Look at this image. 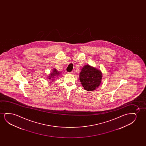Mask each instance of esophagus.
Returning a JSON list of instances; mask_svg holds the SVG:
<instances>
[{
  "label": "esophagus",
  "mask_w": 146,
  "mask_h": 146,
  "mask_svg": "<svg viewBox=\"0 0 146 146\" xmlns=\"http://www.w3.org/2000/svg\"><path fill=\"white\" fill-rule=\"evenodd\" d=\"M70 73L71 74H74V72L73 71H71V72H70Z\"/></svg>",
  "instance_id": "obj_1"
}]
</instances>
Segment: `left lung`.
<instances>
[{
  "instance_id": "1",
  "label": "left lung",
  "mask_w": 146,
  "mask_h": 146,
  "mask_svg": "<svg viewBox=\"0 0 146 146\" xmlns=\"http://www.w3.org/2000/svg\"><path fill=\"white\" fill-rule=\"evenodd\" d=\"M102 73L100 70L90 65H85L79 74V79L85 90L92 91L100 86Z\"/></svg>"
}]
</instances>
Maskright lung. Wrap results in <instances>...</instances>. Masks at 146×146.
Instances as JSON below:
<instances>
[{
    "instance_id": "right-lung-1",
    "label": "right lung",
    "mask_w": 146,
    "mask_h": 146,
    "mask_svg": "<svg viewBox=\"0 0 146 146\" xmlns=\"http://www.w3.org/2000/svg\"><path fill=\"white\" fill-rule=\"evenodd\" d=\"M60 73V72H58L56 69L54 68L52 70V72H51L50 75L48 76V79H49L50 80L53 81L54 80V78L57 77Z\"/></svg>"
}]
</instances>
